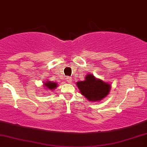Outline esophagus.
<instances>
[{
  "mask_svg": "<svg viewBox=\"0 0 147 147\" xmlns=\"http://www.w3.org/2000/svg\"><path fill=\"white\" fill-rule=\"evenodd\" d=\"M66 80H67V82L69 83V84H71V83L72 82V78H71V77H67V78H66Z\"/></svg>",
  "mask_w": 147,
  "mask_h": 147,
  "instance_id": "esophagus-1",
  "label": "esophagus"
}]
</instances>
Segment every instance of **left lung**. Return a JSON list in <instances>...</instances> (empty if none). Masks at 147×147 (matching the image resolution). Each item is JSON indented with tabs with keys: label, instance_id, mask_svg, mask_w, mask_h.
<instances>
[{
	"label": "left lung",
	"instance_id": "8db88e82",
	"mask_svg": "<svg viewBox=\"0 0 147 147\" xmlns=\"http://www.w3.org/2000/svg\"><path fill=\"white\" fill-rule=\"evenodd\" d=\"M85 79L84 81H78L77 86L81 94L89 101L101 100L109 93L110 84L96 79L92 74L86 76Z\"/></svg>",
	"mask_w": 147,
	"mask_h": 147
}]
</instances>
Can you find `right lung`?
<instances>
[{"label": "right lung", "instance_id": "obj_1", "mask_svg": "<svg viewBox=\"0 0 147 147\" xmlns=\"http://www.w3.org/2000/svg\"><path fill=\"white\" fill-rule=\"evenodd\" d=\"M45 86L47 88L51 89V90H52V89H54V88H56L57 87V84H55V83L51 82V81H48L47 83H45Z\"/></svg>", "mask_w": 147, "mask_h": 147}]
</instances>
